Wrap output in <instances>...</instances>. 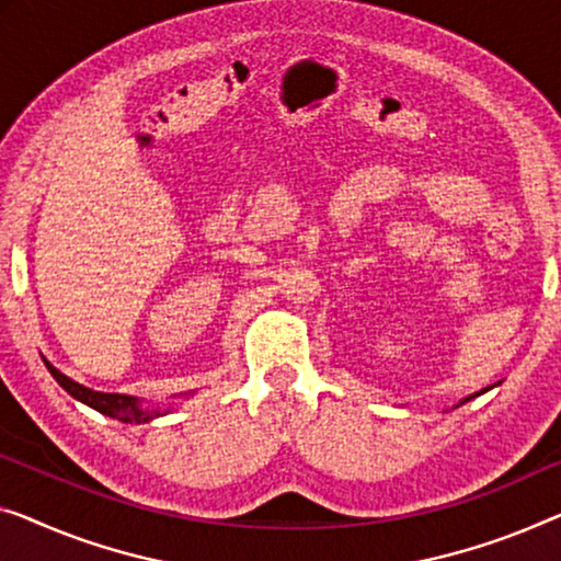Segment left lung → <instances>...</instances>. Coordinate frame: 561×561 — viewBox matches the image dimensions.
Listing matches in <instances>:
<instances>
[{
    "instance_id": "left-lung-1",
    "label": "left lung",
    "mask_w": 561,
    "mask_h": 561,
    "mask_svg": "<svg viewBox=\"0 0 561 561\" xmlns=\"http://www.w3.org/2000/svg\"><path fill=\"white\" fill-rule=\"evenodd\" d=\"M496 386H501V382H496ZM496 386H489V388H483V390H479V392H473V396H468V398H463V400H461V403H458V405H463V403H468V400H473V398H479V396H483V392H489L491 388H496ZM458 405H456V408H458Z\"/></svg>"
}]
</instances>
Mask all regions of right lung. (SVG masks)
Listing matches in <instances>:
<instances>
[{
    "label": "right lung",
    "instance_id": "1",
    "mask_svg": "<svg viewBox=\"0 0 561 561\" xmlns=\"http://www.w3.org/2000/svg\"><path fill=\"white\" fill-rule=\"evenodd\" d=\"M45 360V357H42ZM47 365V370L53 378L57 380V386H60L65 392H70V396L75 400H80V403H85L93 408V411L103 413L107 417H115V421L121 423H150L156 421V417H161L165 413L173 411V405L169 408H158V405H146L144 400L136 398V396H123V392H100V390H93V388H85L80 386V382H75L72 378H67L65 373L57 370L55 365ZM194 396V392H186V398Z\"/></svg>",
    "mask_w": 561,
    "mask_h": 561
}]
</instances>
